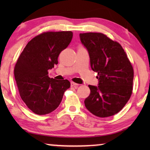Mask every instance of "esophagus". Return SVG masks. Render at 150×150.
I'll return each mask as SVG.
<instances>
[{"instance_id":"obj_1","label":"esophagus","mask_w":150,"mask_h":150,"mask_svg":"<svg viewBox=\"0 0 150 150\" xmlns=\"http://www.w3.org/2000/svg\"><path fill=\"white\" fill-rule=\"evenodd\" d=\"M79 84H77V83H74V82H71V87H79Z\"/></svg>"}]
</instances>
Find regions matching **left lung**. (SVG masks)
I'll return each mask as SVG.
<instances>
[{
  "label": "left lung",
  "instance_id": "1",
  "mask_svg": "<svg viewBox=\"0 0 150 150\" xmlns=\"http://www.w3.org/2000/svg\"><path fill=\"white\" fill-rule=\"evenodd\" d=\"M87 49L92 70L98 73V87L89 85L90 94L85 100L87 110L99 117L117 113L132 93L134 70L122 46L101 33L80 34Z\"/></svg>",
  "mask_w": 150,
  "mask_h": 150
}]
</instances>
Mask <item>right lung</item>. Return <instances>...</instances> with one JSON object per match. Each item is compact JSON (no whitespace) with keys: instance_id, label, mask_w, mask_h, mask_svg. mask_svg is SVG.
I'll use <instances>...</instances> for the list:
<instances>
[{"instance_id":"add662e5","label":"right lung","mask_w":150,"mask_h":150,"mask_svg":"<svg viewBox=\"0 0 150 150\" xmlns=\"http://www.w3.org/2000/svg\"><path fill=\"white\" fill-rule=\"evenodd\" d=\"M71 31L44 32L26 44L14 67L20 97L37 115H46L58 107L70 87L67 80L48 77V70L58 63V57L72 39Z\"/></svg>"}]
</instances>
